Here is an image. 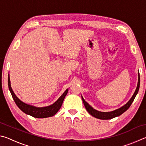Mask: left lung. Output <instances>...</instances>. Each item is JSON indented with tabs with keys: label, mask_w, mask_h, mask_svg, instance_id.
<instances>
[{
	"label": "left lung",
	"mask_w": 146,
	"mask_h": 146,
	"mask_svg": "<svg viewBox=\"0 0 146 146\" xmlns=\"http://www.w3.org/2000/svg\"><path fill=\"white\" fill-rule=\"evenodd\" d=\"M138 84H137V89H136L135 93H134V94H133V95L132 96V97L131 98V99L129 101H128V102L126 104H125L124 106H123L122 107H121L119 109H117V110L113 111H110V112L98 111L95 110V109H93L90 104H89L88 102H86L85 100L84 99V98L82 97L83 103H84V106H85V108L86 109V110H87L88 112L90 113L91 115H92L93 117L97 118H98V119H102V120L111 119V118L118 117V116L122 115V113H124L125 111H127L128 109H129V108L130 107V106L131 105V104L133 103V100H134L136 95H137V93L138 92V90H139L140 82L139 73H138Z\"/></svg>",
	"instance_id": "8db88e82"
}]
</instances>
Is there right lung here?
Wrapping results in <instances>:
<instances>
[{"instance_id":"right-lung-1","label":"right lung","mask_w":146,"mask_h":146,"mask_svg":"<svg viewBox=\"0 0 146 146\" xmlns=\"http://www.w3.org/2000/svg\"><path fill=\"white\" fill-rule=\"evenodd\" d=\"M8 87L15 102L17 106L19 108L20 110L23 111L24 113H25L26 114L31 115L35 118H39L50 117H53V115H55L56 113L58 111V110H60L64 98H65L66 95H67V93L68 92V89H67V90L64 91V93L62 95L60 96V98H59L55 103L53 104L52 105L46 106V107L37 108L35 107V106H31L24 103L17 97L11 87L9 75L8 76Z\"/></svg>"}]
</instances>
